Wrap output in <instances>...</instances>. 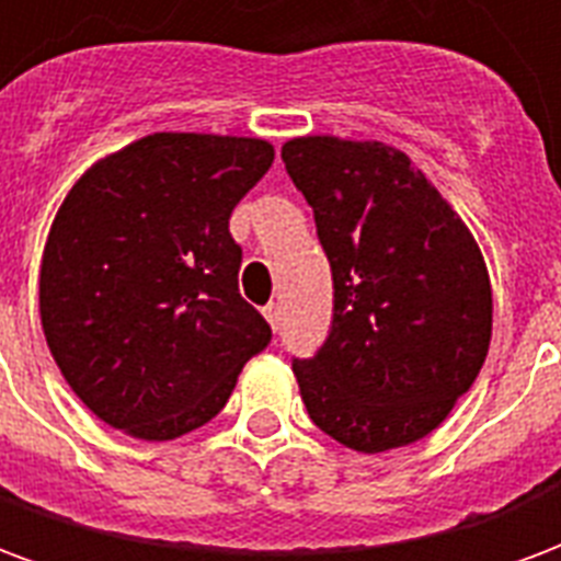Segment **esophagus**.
Wrapping results in <instances>:
<instances>
[{
    "mask_svg": "<svg viewBox=\"0 0 561 561\" xmlns=\"http://www.w3.org/2000/svg\"><path fill=\"white\" fill-rule=\"evenodd\" d=\"M264 318L270 321V328L279 330L282 328V306L279 304H267L264 306Z\"/></svg>",
    "mask_w": 561,
    "mask_h": 561,
    "instance_id": "esophagus-1",
    "label": "esophagus"
}]
</instances>
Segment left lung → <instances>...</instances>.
<instances>
[{
	"label": "left lung",
	"mask_w": 561,
	"mask_h": 561,
	"mask_svg": "<svg viewBox=\"0 0 561 561\" xmlns=\"http://www.w3.org/2000/svg\"><path fill=\"white\" fill-rule=\"evenodd\" d=\"M285 171L316 213L333 270V328L294 376L312 423L381 454L445 421L493 336L474 237L421 168L381 140L291 138Z\"/></svg>",
	"instance_id": "obj_1"
}]
</instances>
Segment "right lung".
I'll return each mask as SVG.
<instances>
[{
  "label": "right lung",
  "mask_w": 561,
  "mask_h": 561,
  "mask_svg": "<svg viewBox=\"0 0 561 561\" xmlns=\"http://www.w3.org/2000/svg\"><path fill=\"white\" fill-rule=\"evenodd\" d=\"M261 138L156 131L71 185L38 276L47 348L80 402L114 430L171 442L213 421L270 324L237 288L228 231L270 171Z\"/></svg>",
  "instance_id": "obj_1"
}]
</instances>
